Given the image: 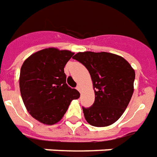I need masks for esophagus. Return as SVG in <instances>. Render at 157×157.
<instances>
[{"instance_id": "34e87169", "label": "esophagus", "mask_w": 157, "mask_h": 157, "mask_svg": "<svg viewBox=\"0 0 157 157\" xmlns=\"http://www.w3.org/2000/svg\"><path fill=\"white\" fill-rule=\"evenodd\" d=\"M77 90H78L79 91V92L81 93V91H82V88H81V86L79 85V84H78V86H77Z\"/></svg>"}]
</instances>
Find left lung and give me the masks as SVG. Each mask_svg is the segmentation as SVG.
I'll use <instances>...</instances> for the list:
<instances>
[{"label": "left lung", "instance_id": "1", "mask_svg": "<svg viewBox=\"0 0 157 157\" xmlns=\"http://www.w3.org/2000/svg\"><path fill=\"white\" fill-rule=\"evenodd\" d=\"M90 74L94 102L83 107L85 119L94 127L114 123L127 108L134 93L135 73L125 59L109 52H78L73 56Z\"/></svg>", "mask_w": 157, "mask_h": 157}]
</instances>
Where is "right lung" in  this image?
<instances>
[{"mask_svg":"<svg viewBox=\"0 0 157 157\" xmlns=\"http://www.w3.org/2000/svg\"><path fill=\"white\" fill-rule=\"evenodd\" d=\"M70 51L47 48L28 57L20 71L21 96L31 116L52 125L58 123L79 92L66 83L64 67L73 56Z\"/></svg>","mask_w":157,"mask_h":157,"instance_id":"add662e5","label":"right lung"}]
</instances>
